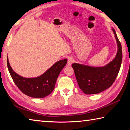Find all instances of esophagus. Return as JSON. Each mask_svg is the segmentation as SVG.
Returning <instances> with one entry per match:
<instances>
[{
  "instance_id": "esophagus-1",
  "label": "esophagus",
  "mask_w": 130,
  "mask_h": 130,
  "mask_svg": "<svg viewBox=\"0 0 130 130\" xmlns=\"http://www.w3.org/2000/svg\"><path fill=\"white\" fill-rule=\"evenodd\" d=\"M73 61H74V60H73V58L72 57H69V58H68V62H67L68 65H69V66L71 65L72 63H73Z\"/></svg>"
}]
</instances>
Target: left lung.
<instances>
[{"label": "left lung", "instance_id": "obj_1", "mask_svg": "<svg viewBox=\"0 0 130 130\" xmlns=\"http://www.w3.org/2000/svg\"><path fill=\"white\" fill-rule=\"evenodd\" d=\"M117 44L115 58L103 67L73 63L72 68L79 88L86 94H95L105 90L112 85L118 74L122 61V49L115 30L112 28Z\"/></svg>", "mask_w": 130, "mask_h": 130}]
</instances>
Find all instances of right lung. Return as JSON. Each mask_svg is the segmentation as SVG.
<instances>
[{
    "label": "right lung",
    "instance_id": "right-lung-1",
    "mask_svg": "<svg viewBox=\"0 0 130 130\" xmlns=\"http://www.w3.org/2000/svg\"><path fill=\"white\" fill-rule=\"evenodd\" d=\"M9 74L20 91L30 97L44 98L49 95L55 89L59 74L67 63V59L56 62L42 75L35 78H25L15 72L7 59Z\"/></svg>",
    "mask_w": 130,
    "mask_h": 130
}]
</instances>
